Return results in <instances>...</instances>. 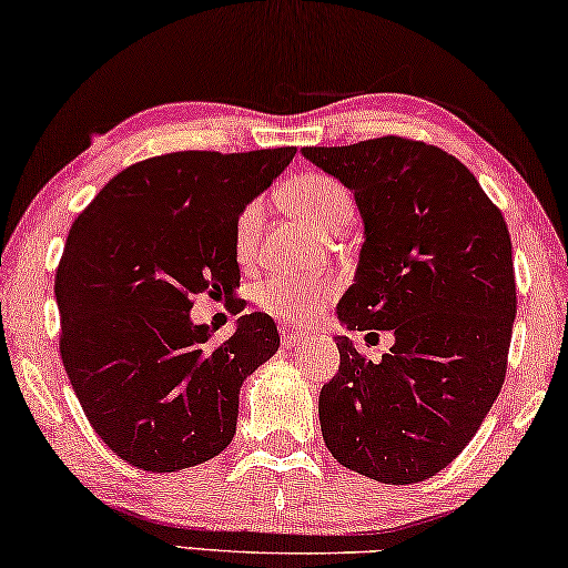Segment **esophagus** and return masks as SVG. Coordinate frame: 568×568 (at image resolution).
<instances>
[{
    "mask_svg": "<svg viewBox=\"0 0 568 568\" xmlns=\"http://www.w3.org/2000/svg\"><path fill=\"white\" fill-rule=\"evenodd\" d=\"M304 339L300 329H282V345L284 347H296Z\"/></svg>",
    "mask_w": 568,
    "mask_h": 568,
    "instance_id": "34e87169",
    "label": "esophagus"
}]
</instances>
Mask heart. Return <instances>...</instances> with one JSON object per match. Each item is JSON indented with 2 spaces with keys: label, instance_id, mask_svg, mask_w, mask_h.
<instances>
[{
  "label": "heart",
  "instance_id": "1",
  "mask_svg": "<svg viewBox=\"0 0 568 568\" xmlns=\"http://www.w3.org/2000/svg\"><path fill=\"white\" fill-rule=\"evenodd\" d=\"M286 200H290L294 213H300L304 221H310L322 233H329L337 225L351 223L355 213L351 193L335 178L320 172L296 178L286 187ZM261 217H264V203L261 200H251V203L241 207L239 217H235L233 246L241 261L254 254ZM337 292L339 278L333 274H272L261 278L251 296H254L256 307L266 312L268 317L304 327L317 322V317L335 300Z\"/></svg>",
  "mask_w": 568,
  "mask_h": 568
}]
</instances>
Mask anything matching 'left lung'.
Listing matches in <instances>:
<instances>
[{
  "mask_svg": "<svg viewBox=\"0 0 568 568\" xmlns=\"http://www.w3.org/2000/svg\"><path fill=\"white\" fill-rule=\"evenodd\" d=\"M302 152L353 190L365 223L337 317L396 339L373 363L335 337L322 436L353 473L422 483L467 447L503 388L518 304L508 225L475 174L434 144L388 134Z\"/></svg>",
  "mask_w": 568,
  "mask_h": 568,
  "instance_id": "8db88e82",
  "label": "left lung"
}]
</instances>
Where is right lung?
Listing matches in <instances>:
<instances>
[{
    "label": "right lung",
    "mask_w": 568,
    "mask_h": 568,
    "mask_svg": "<svg viewBox=\"0 0 568 568\" xmlns=\"http://www.w3.org/2000/svg\"><path fill=\"white\" fill-rule=\"evenodd\" d=\"M294 154L150 156L71 225L55 272L60 357L95 434L129 465L178 473L231 444L241 383L278 351L276 325L251 312L213 343L190 310L197 294L233 296L235 217Z\"/></svg>",
    "instance_id": "right-lung-1"
}]
</instances>
